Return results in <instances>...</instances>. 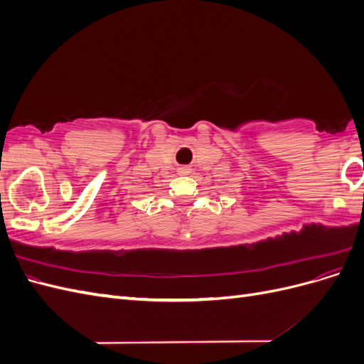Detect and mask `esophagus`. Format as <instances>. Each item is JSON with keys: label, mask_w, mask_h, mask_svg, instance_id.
I'll return each mask as SVG.
<instances>
[{"label": "esophagus", "mask_w": 364, "mask_h": 364, "mask_svg": "<svg viewBox=\"0 0 364 364\" xmlns=\"http://www.w3.org/2000/svg\"><path fill=\"white\" fill-rule=\"evenodd\" d=\"M181 171H182V173H190V168H182Z\"/></svg>", "instance_id": "1"}]
</instances>
